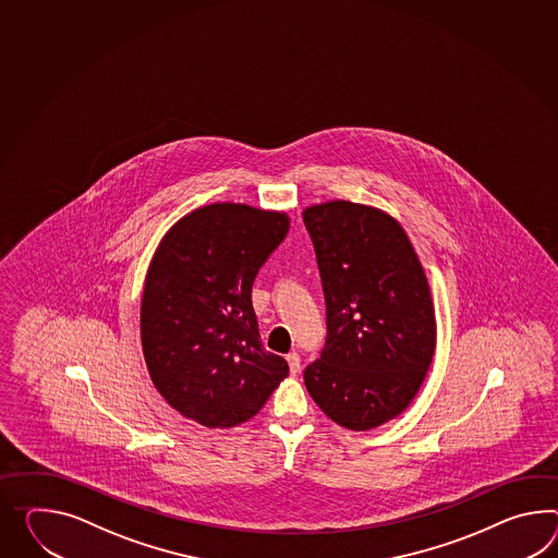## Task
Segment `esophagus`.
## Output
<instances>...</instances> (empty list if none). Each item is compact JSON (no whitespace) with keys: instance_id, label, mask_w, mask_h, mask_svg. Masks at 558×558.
<instances>
[{"instance_id":"1","label":"esophagus","mask_w":558,"mask_h":558,"mask_svg":"<svg viewBox=\"0 0 558 558\" xmlns=\"http://www.w3.org/2000/svg\"><path fill=\"white\" fill-rule=\"evenodd\" d=\"M286 361H288V367H290V373L292 375H296L300 371V354L299 353H288L286 354Z\"/></svg>"}]
</instances>
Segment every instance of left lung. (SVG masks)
Returning <instances> with one entry per match:
<instances>
[{"mask_svg":"<svg viewBox=\"0 0 558 558\" xmlns=\"http://www.w3.org/2000/svg\"><path fill=\"white\" fill-rule=\"evenodd\" d=\"M302 218L327 302V342L304 385L332 422L367 432L408 409L432 365L429 284L405 230L377 207L337 199Z\"/></svg>","mask_w":558,"mask_h":558,"instance_id":"left-lung-1","label":"left lung"}]
</instances>
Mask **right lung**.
I'll return each instance as SVG.
<instances>
[{
    "mask_svg": "<svg viewBox=\"0 0 558 558\" xmlns=\"http://www.w3.org/2000/svg\"><path fill=\"white\" fill-rule=\"evenodd\" d=\"M290 228L284 211L204 205L165 233L141 302L150 380L183 417L233 427L254 417L288 375L264 349L252 284Z\"/></svg>",
    "mask_w": 558,
    "mask_h": 558,
    "instance_id": "right-lung-1",
    "label": "right lung"
}]
</instances>
